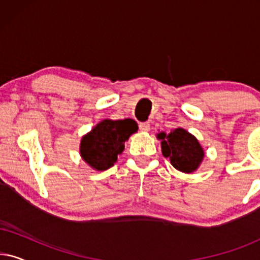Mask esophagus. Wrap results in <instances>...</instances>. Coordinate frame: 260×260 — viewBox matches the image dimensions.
<instances>
[{
	"instance_id": "1",
	"label": "esophagus",
	"mask_w": 260,
	"mask_h": 260,
	"mask_svg": "<svg viewBox=\"0 0 260 260\" xmlns=\"http://www.w3.org/2000/svg\"><path fill=\"white\" fill-rule=\"evenodd\" d=\"M140 130L143 131V133H148V131L150 130V124H149L148 122L140 123Z\"/></svg>"
}]
</instances>
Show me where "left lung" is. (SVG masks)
<instances>
[{"label":"left lung","instance_id":"1","mask_svg":"<svg viewBox=\"0 0 260 260\" xmlns=\"http://www.w3.org/2000/svg\"><path fill=\"white\" fill-rule=\"evenodd\" d=\"M156 137L161 141L163 156L169 158L174 168L180 172L184 174L194 173L204 161V148L198 138L186 129L176 127L168 134L161 131L156 134Z\"/></svg>","mask_w":260,"mask_h":260}]
</instances>
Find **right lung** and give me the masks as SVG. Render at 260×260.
<instances>
[{"instance_id":"obj_1","label":"right lung","mask_w":260,"mask_h":260,"mask_svg":"<svg viewBox=\"0 0 260 260\" xmlns=\"http://www.w3.org/2000/svg\"><path fill=\"white\" fill-rule=\"evenodd\" d=\"M134 119H103L81 137L79 154L92 169L103 172L115 165L124 150V143L137 133Z\"/></svg>"}]
</instances>
